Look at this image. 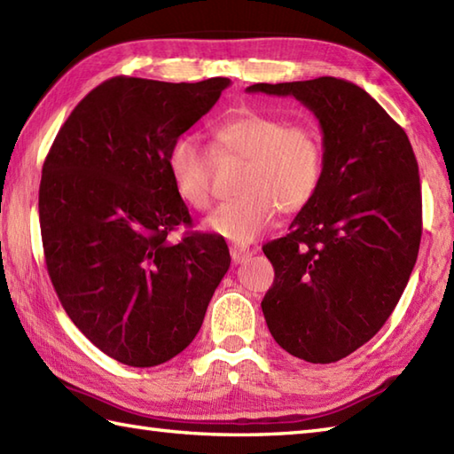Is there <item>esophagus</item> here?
<instances>
[{
    "mask_svg": "<svg viewBox=\"0 0 454 454\" xmlns=\"http://www.w3.org/2000/svg\"><path fill=\"white\" fill-rule=\"evenodd\" d=\"M230 255H232V262L236 263V265H239V263H246L247 259H249V255H252V252H249V247L247 246H232L230 247Z\"/></svg>",
    "mask_w": 454,
    "mask_h": 454,
    "instance_id": "obj_1",
    "label": "esophagus"
}]
</instances>
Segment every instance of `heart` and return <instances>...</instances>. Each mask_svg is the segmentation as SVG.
I'll use <instances>...</instances> for the list:
<instances>
[{"label": "heart", "instance_id": "1", "mask_svg": "<svg viewBox=\"0 0 454 454\" xmlns=\"http://www.w3.org/2000/svg\"><path fill=\"white\" fill-rule=\"evenodd\" d=\"M218 160H242L236 200L224 202L205 220L208 232L249 244L273 224L277 210L294 215L306 208L322 187L325 146L312 124H288L275 114L247 111L212 130ZM173 189L187 207L210 205L212 158L192 137H179L168 152Z\"/></svg>", "mask_w": 454, "mask_h": 454}]
</instances>
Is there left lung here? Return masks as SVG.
Returning <instances> with one entry per match:
<instances>
[{"label":"left lung","instance_id":"1","mask_svg":"<svg viewBox=\"0 0 454 454\" xmlns=\"http://www.w3.org/2000/svg\"><path fill=\"white\" fill-rule=\"evenodd\" d=\"M314 113L325 171L291 232L263 246L275 281L262 308L275 341L308 363H335L388 320L421 239L418 161L402 127L359 85L337 78L255 83Z\"/></svg>","mask_w":454,"mask_h":454}]
</instances>
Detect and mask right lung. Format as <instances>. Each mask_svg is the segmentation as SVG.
Returning a JSON list of instances; mask_svg holds the SVG:
<instances>
[{"instance_id":"right-lung-1","label":"right lung","mask_w":454,"mask_h":454,"mask_svg":"<svg viewBox=\"0 0 454 454\" xmlns=\"http://www.w3.org/2000/svg\"><path fill=\"white\" fill-rule=\"evenodd\" d=\"M228 78H111L56 134L38 189L46 269L75 327L129 366H156L195 340L230 267L222 236L191 224L168 152L207 114Z\"/></svg>"}]
</instances>
